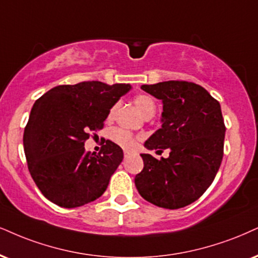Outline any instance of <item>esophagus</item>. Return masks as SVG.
Here are the masks:
<instances>
[{"instance_id": "esophagus-1", "label": "esophagus", "mask_w": 258, "mask_h": 258, "mask_svg": "<svg viewBox=\"0 0 258 258\" xmlns=\"http://www.w3.org/2000/svg\"><path fill=\"white\" fill-rule=\"evenodd\" d=\"M130 155V152L129 151H124V158H128Z\"/></svg>"}]
</instances>
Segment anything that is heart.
<instances>
[{"label":"heart","mask_w":258,"mask_h":258,"mask_svg":"<svg viewBox=\"0 0 258 258\" xmlns=\"http://www.w3.org/2000/svg\"><path fill=\"white\" fill-rule=\"evenodd\" d=\"M134 104L136 105V107H138L140 112L144 114L145 117L153 116L155 112L154 100L152 99L151 97H148V95H145V94L136 95V97L134 98ZM116 109H117V105H114L113 107H111V110L109 112V118H111V117L113 116ZM110 139L112 140L114 144L118 145L119 147L125 148V149L134 147L135 141H136V138L132 134V133L126 132V130L120 129V128L111 130Z\"/></svg>","instance_id":"1"}]
</instances>
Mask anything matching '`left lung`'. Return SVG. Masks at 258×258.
<instances>
[{
    "label": "left lung",
    "instance_id": "obj_1",
    "mask_svg": "<svg viewBox=\"0 0 258 258\" xmlns=\"http://www.w3.org/2000/svg\"><path fill=\"white\" fill-rule=\"evenodd\" d=\"M163 103L161 128L145 142L148 151L168 158L141 154L144 170L135 185L146 201L166 209L183 208L200 199L213 183L224 155L221 107L205 88L186 81L142 85Z\"/></svg>",
    "mask_w": 258,
    "mask_h": 258
}]
</instances>
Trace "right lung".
<instances>
[{
	"label": "right lung",
	"mask_w": 258,
	"mask_h": 258,
	"mask_svg": "<svg viewBox=\"0 0 258 258\" xmlns=\"http://www.w3.org/2000/svg\"><path fill=\"white\" fill-rule=\"evenodd\" d=\"M132 90L85 81L51 88L36 100L24 132L28 170L41 194L63 208H75L103 195L123 160L118 145L106 140L100 153L85 141L104 125L111 107Z\"/></svg>",
	"instance_id": "obj_1"
}]
</instances>
